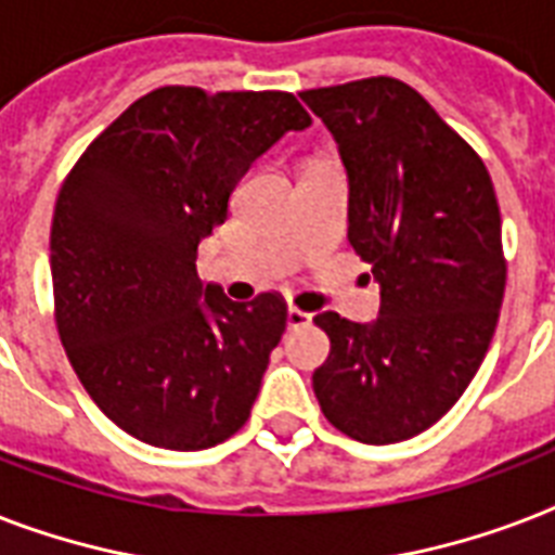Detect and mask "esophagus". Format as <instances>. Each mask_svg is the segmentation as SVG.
Instances as JSON below:
<instances>
[{"mask_svg": "<svg viewBox=\"0 0 555 555\" xmlns=\"http://www.w3.org/2000/svg\"><path fill=\"white\" fill-rule=\"evenodd\" d=\"M311 313L299 311V308H287V328H305V325H311Z\"/></svg>", "mask_w": 555, "mask_h": 555, "instance_id": "1", "label": "esophagus"}]
</instances>
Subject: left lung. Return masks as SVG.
Wrapping results in <instances>:
<instances>
[{
	"label": "left lung",
	"mask_w": 555,
	"mask_h": 555,
	"mask_svg": "<svg viewBox=\"0 0 555 555\" xmlns=\"http://www.w3.org/2000/svg\"><path fill=\"white\" fill-rule=\"evenodd\" d=\"M299 98L328 126L348 178V242L379 285L371 325L317 313L331 339L313 395L331 426L386 447L464 395L499 322L507 264L492 178L469 143L395 77Z\"/></svg>",
	"instance_id": "left-lung-1"
}]
</instances>
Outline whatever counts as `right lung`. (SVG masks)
Instances as JSON below:
<instances>
[{"instance_id":"add662e5","label":"right lung","mask_w":555,"mask_h":555,"mask_svg":"<svg viewBox=\"0 0 555 555\" xmlns=\"http://www.w3.org/2000/svg\"><path fill=\"white\" fill-rule=\"evenodd\" d=\"M308 126L287 91L164 86L65 178L51 224L56 331L82 388L132 438L195 452L250 417L287 308L276 294L227 299L195 259L253 160Z\"/></svg>"}]
</instances>
